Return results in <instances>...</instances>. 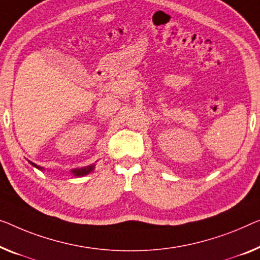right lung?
Here are the masks:
<instances>
[{
	"label": "right lung",
	"instance_id": "right-lung-1",
	"mask_svg": "<svg viewBox=\"0 0 260 260\" xmlns=\"http://www.w3.org/2000/svg\"><path fill=\"white\" fill-rule=\"evenodd\" d=\"M31 165L34 166V167H36V168H38V169H41V170H43V168L42 167H40V166H37V165H35V164H32V162L31 161H29ZM94 169V165H91V166H87V167H84V168H79V169H73V170H71L72 172V174L75 176H84V175H87L88 173H91L92 170Z\"/></svg>",
	"mask_w": 260,
	"mask_h": 260
}]
</instances>
